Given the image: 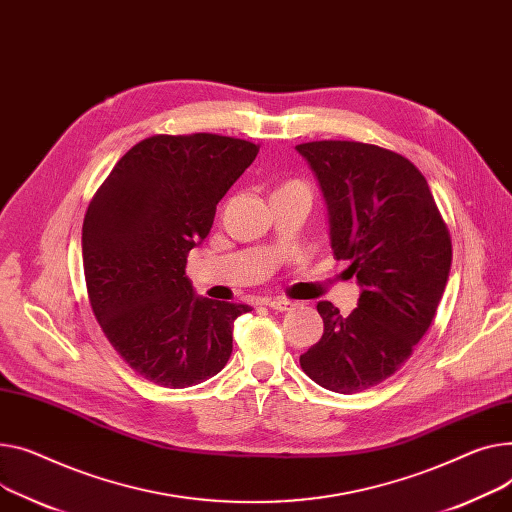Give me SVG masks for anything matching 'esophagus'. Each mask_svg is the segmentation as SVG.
<instances>
[{"label": "esophagus", "instance_id": "obj_1", "mask_svg": "<svg viewBox=\"0 0 512 512\" xmlns=\"http://www.w3.org/2000/svg\"><path fill=\"white\" fill-rule=\"evenodd\" d=\"M265 304H267V306H271V309H274V311H280V313L290 311L292 306H294V302H292V300H288V298H267V300H265Z\"/></svg>", "mask_w": 512, "mask_h": 512}]
</instances>
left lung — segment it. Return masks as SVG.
I'll list each match as a JSON object with an SVG mask.
<instances>
[{
  "label": "left lung",
  "instance_id": "left-lung-1",
  "mask_svg": "<svg viewBox=\"0 0 512 512\" xmlns=\"http://www.w3.org/2000/svg\"><path fill=\"white\" fill-rule=\"evenodd\" d=\"M319 181L329 243L360 286L344 317L317 304L323 335L302 370L335 393L379 385L428 331L451 271V236L420 170L399 154L360 142L296 146Z\"/></svg>",
  "mask_w": 512,
  "mask_h": 512
}]
</instances>
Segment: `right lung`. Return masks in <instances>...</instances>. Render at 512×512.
I'll return each instance as SVG.
<instances>
[{
  "label": "right lung",
  "instance_id": "obj_1",
  "mask_svg": "<svg viewBox=\"0 0 512 512\" xmlns=\"http://www.w3.org/2000/svg\"><path fill=\"white\" fill-rule=\"evenodd\" d=\"M257 152L214 133L154 135L115 164L90 201L82 259L94 317L121 358L156 385L185 389L218 374L236 317L253 311L197 296L185 265Z\"/></svg>",
  "mask_w": 512,
  "mask_h": 512
}]
</instances>
